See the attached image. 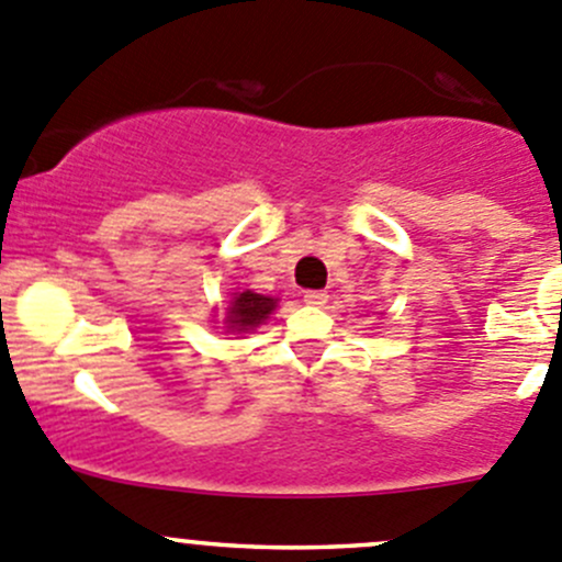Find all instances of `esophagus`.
Instances as JSON below:
<instances>
[{"mask_svg": "<svg viewBox=\"0 0 562 562\" xmlns=\"http://www.w3.org/2000/svg\"><path fill=\"white\" fill-rule=\"evenodd\" d=\"M326 302V291H304V304H310V307H323Z\"/></svg>", "mask_w": 562, "mask_h": 562, "instance_id": "1", "label": "esophagus"}]
</instances>
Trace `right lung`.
I'll use <instances>...</instances> for the list:
<instances>
[{"mask_svg": "<svg viewBox=\"0 0 562 562\" xmlns=\"http://www.w3.org/2000/svg\"><path fill=\"white\" fill-rule=\"evenodd\" d=\"M277 307V299L260 296L255 291H236L231 296L228 313H225V323H228V331L247 334L252 328H258Z\"/></svg>", "mask_w": 562, "mask_h": 562, "instance_id": "1", "label": "right lung"}]
</instances>
